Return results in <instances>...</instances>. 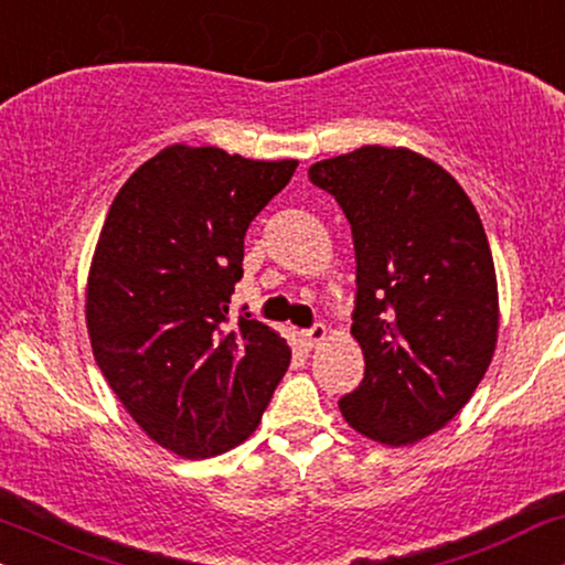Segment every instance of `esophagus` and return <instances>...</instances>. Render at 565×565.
I'll return each mask as SVG.
<instances>
[{
    "instance_id": "esophagus-1",
    "label": "esophagus",
    "mask_w": 565,
    "mask_h": 565,
    "mask_svg": "<svg viewBox=\"0 0 565 565\" xmlns=\"http://www.w3.org/2000/svg\"><path fill=\"white\" fill-rule=\"evenodd\" d=\"M326 335H328V328L322 326V322H315L312 328L302 330V341H305L307 349H315V345H320L322 341H326Z\"/></svg>"
}]
</instances>
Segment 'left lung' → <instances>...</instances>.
I'll return each mask as SVG.
<instances>
[{
	"label": "left lung",
	"mask_w": 565,
	"mask_h": 565,
	"mask_svg": "<svg viewBox=\"0 0 565 565\" xmlns=\"http://www.w3.org/2000/svg\"><path fill=\"white\" fill-rule=\"evenodd\" d=\"M310 180L351 224V333L364 380L341 397L349 426L405 447L447 426L476 393L499 335L493 255L460 183L411 149L361 147Z\"/></svg>",
	"instance_id": "1"
}]
</instances>
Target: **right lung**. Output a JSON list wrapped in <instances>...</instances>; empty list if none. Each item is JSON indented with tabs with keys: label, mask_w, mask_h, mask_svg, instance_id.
I'll return each mask as SVG.
<instances>
[{
	"label": "right lung",
	"mask_w": 565,
	"mask_h": 565,
	"mask_svg": "<svg viewBox=\"0 0 565 565\" xmlns=\"http://www.w3.org/2000/svg\"><path fill=\"white\" fill-rule=\"evenodd\" d=\"M297 160L172 145L126 180L87 278V333L103 377L157 445L214 457L260 424L291 351L230 299L245 232Z\"/></svg>",
	"instance_id": "obj_1"
}]
</instances>
